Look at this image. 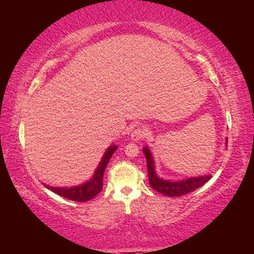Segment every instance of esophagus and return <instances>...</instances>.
I'll return each instance as SVG.
<instances>
[{"label": "esophagus", "instance_id": "esophagus-1", "mask_svg": "<svg viewBox=\"0 0 254 254\" xmlns=\"http://www.w3.org/2000/svg\"><path fill=\"white\" fill-rule=\"evenodd\" d=\"M147 135V130L143 127H137L131 133V140L132 141H140Z\"/></svg>", "mask_w": 254, "mask_h": 254}]
</instances>
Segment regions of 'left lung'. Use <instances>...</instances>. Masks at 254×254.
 <instances>
[{
  "instance_id": "1",
  "label": "left lung",
  "mask_w": 254,
  "mask_h": 254,
  "mask_svg": "<svg viewBox=\"0 0 254 254\" xmlns=\"http://www.w3.org/2000/svg\"><path fill=\"white\" fill-rule=\"evenodd\" d=\"M145 158H147V168H148V176H149V184L154 190H157L160 194H163L169 197H177L186 195L188 192L194 191L195 189L199 188L206 184L208 180L212 178V176H200V177H192L188 178L182 182H169L162 178H159L156 171H154V162L152 154L150 150L144 147L142 149Z\"/></svg>"
}]
</instances>
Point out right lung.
Here are the masks:
<instances>
[{"mask_svg":"<svg viewBox=\"0 0 254 254\" xmlns=\"http://www.w3.org/2000/svg\"><path fill=\"white\" fill-rule=\"evenodd\" d=\"M118 149L117 145H111V147L106 150L104 156H103L102 160L98 165L97 169L94 176L89 182L85 183L80 186H75L70 188H62V187H50L46 186L50 190H53L56 194L60 195L62 197H65L70 200L75 201H87L94 198L97 194H100L103 188V176H104V171L109 163L112 154L115 152Z\"/></svg>","mask_w":254,"mask_h":254,"instance_id":"right-lung-1","label":"right lung"}]
</instances>
